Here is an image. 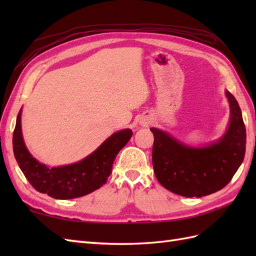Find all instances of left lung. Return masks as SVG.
<instances>
[{
    "label": "left lung",
    "instance_id": "1",
    "mask_svg": "<svg viewBox=\"0 0 256 256\" xmlns=\"http://www.w3.org/2000/svg\"><path fill=\"white\" fill-rule=\"evenodd\" d=\"M230 123L218 142L204 148H192L178 142L158 128L154 134V172L162 187L184 197H204L226 187L242 164L246 131L241 108L229 91Z\"/></svg>",
    "mask_w": 256,
    "mask_h": 256
}]
</instances>
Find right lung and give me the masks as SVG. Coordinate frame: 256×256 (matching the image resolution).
<instances>
[{"mask_svg":"<svg viewBox=\"0 0 256 256\" xmlns=\"http://www.w3.org/2000/svg\"><path fill=\"white\" fill-rule=\"evenodd\" d=\"M20 111L13 133V150L16 162L27 180L37 192L55 199L82 197L102 187L112 172L118 152L132 136V130L125 128L112 134L94 153L72 165L47 167L40 164L25 146L22 135Z\"/></svg>","mask_w":256,"mask_h":256,"instance_id":"obj_1","label":"right lung"}]
</instances>
